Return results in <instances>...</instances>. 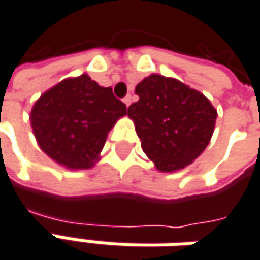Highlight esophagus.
Instances as JSON below:
<instances>
[{
    "label": "esophagus",
    "mask_w": 260,
    "mask_h": 260,
    "mask_svg": "<svg viewBox=\"0 0 260 260\" xmlns=\"http://www.w3.org/2000/svg\"><path fill=\"white\" fill-rule=\"evenodd\" d=\"M131 101H132V96H131V94H126V96L123 98V103H125L126 106H129Z\"/></svg>",
    "instance_id": "1"
}]
</instances>
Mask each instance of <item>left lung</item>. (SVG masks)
Wrapping results in <instances>:
<instances>
[{
  "label": "left lung",
  "mask_w": 260,
  "mask_h": 260,
  "mask_svg": "<svg viewBox=\"0 0 260 260\" xmlns=\"http://www.w3.org/2000/svg\"><path fill=\"white\" fill-rule=\"evenodd\" d=\"M128 108L141 147L159 171L191 164L207 147L217 118L210 101L175 79L151 75L135 87Z\"/></svg>",
  "instance_id": "left-lung-1"
}]
</instances>
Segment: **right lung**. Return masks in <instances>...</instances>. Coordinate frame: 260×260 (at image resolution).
Segmentation results:
<instances>
[{
  "label": "right lung",
  "instance_id": "1",
  "mask_svg": "<svg viewBox=\"0 0 260 260\" xmlns=\"http://www.w3.org/2000/svg\"><path fill=\"white\" fill-rule=\"evenodd\" d=\"M126 105L87 75L66 79L36 102L31 126L41 149L68 168H89Z\"/></svg>",
  "mask_w": 260,
  "mask_h": 260
}]
</instances>
